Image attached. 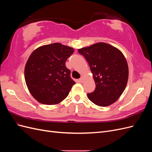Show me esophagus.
I'll use <instances>...</instances> for the list:
<instances>
[{
	"mask_svg": "<svg viewBox=\"0 0 152 152\" xmlns=\"http://www.w3.org/2000/svg\"><path fill=\"white\" fill-rule=\"evenodd\" d=\"M79 81H80V82H84V77H83V76H82V77L80 78Z\"/></svg>",
	"mask_w": 152,
	"mask_h": 152,
	"instance_id": "34e87169",
	"label": "esophagus"
}]
</instances>
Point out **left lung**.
Returning <instances> with one entry per match:
<instances>
[{
    "label": "left lung",
    "mask_w": 152,
    "mask_h": 152,
    "mask_svg": "<svg viewBox=\"0 0 152 152\" xmlns=\"http://www.w3.org/2000/svg\"><path fill=\"white\" fill-rule=\"evenodd\" d=\"M88 62L96 83L87 98L99 107H107L120 97L127 85L129 69L121 50L104 42L78 50Z\"/></svg>",
    "instance_id": "left-lung-1"
}]
</instances>
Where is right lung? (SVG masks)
Wrapping results in <instances>:
<instances>
[{
	"label": "right lung",
	"mask_w": 152,
	"mask_h": 152,
	"mask_svg": "<svg viewBox=\"0 0 152 152\" xmlns=\"http://www.w3.org/2000/svg\"><path fill=\"white\" fill-rule=\"evenodd\" d=\"M74 52L59 43L41 46L31 54L25 68V79L31 94L44 104H56L67 97L75 84L65 61Z\"/></svg>",
	"instance_id": "obj_1"
}]
</instances>
